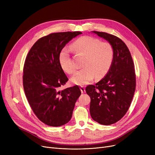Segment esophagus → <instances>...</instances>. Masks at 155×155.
<instances>
[{
	"label": "esophagus",
	"mask_w": 155,
	"mask_h": 155,
	"mask_svg": "<svg viewBox=\"0 0 155 155\" xmlns=\"http://www.w3.org/2000/svg\"><path fill=\"white\" fill-rule=\"evenodd\" d=\"M80 91H81V92H82V94L85 93V87L81 86V87H80Z\"/></svg>",
	"instance_id": "34e87169"
}]
</instances>
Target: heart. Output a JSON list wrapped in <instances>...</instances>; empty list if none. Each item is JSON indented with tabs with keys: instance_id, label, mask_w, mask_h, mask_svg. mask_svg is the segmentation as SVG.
I'll return each mask as SVG.
<instances>
[{
	"instance_id": "heart-1",
	"label": "heart",
	"mask_w": 155,
	"mask_h": 155,
	"mask_svg": "<svg viewBox=\"0 0 155 155\" xmlns=\"http://www.w3.org/2000/svg\"><path fill=\"white\" fill-rule=\"evenodd\" d=\"M70 48L76 55L84 56L82 67L71 78V82L75 85H82L91 82L95 77L101 79L107 74L114 58L112 46L107 42H101L99 39L84 36L73 41ZM61 68L68 74L75 71V67L70 58L67 48H63L58 54Z\"/></svg>"
}]
</instances>
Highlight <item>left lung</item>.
<instances>
[{
	"instance_id": "obj_1",
	"label": "left lung",
	"mask_w": 155,
	"mask_h": 155,
	"mask_svg": "<svg viewBox=\"0 0 155 155\" xmlns=\"http://www.w3.org/2000/svg\"><path fill=\"white\" fill-rule=\"evenodd\" d=\"M92 32L107 40L114 50L107 74L85 89L91 99L92 118L101 124L110 125L123 118L131 105L136 90L134 64L127 46L120 38L107 32Z\"/></svg>"
}]
</instances>
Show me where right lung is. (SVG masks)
I'll use <instances>...</instances> for the list:
<instances>
[{"mask_svg": "<svg viewBox=\"0 0 155 155\" xmlns=\"http://www.w3.org/2000/svg\"><path fill=\"white\" fill-rule=\"evenodd\" d=\"M80 31L54 32L31 47L23 68L24 91L36 117L48 126H61L71 118L81 91L78 85L59 89L68 80L58 61L60 51Z\"/></svg>", "mask_w": 155, "mask_h": 155, "instance_id": "1", "label": "right lung"}]
</instances>
